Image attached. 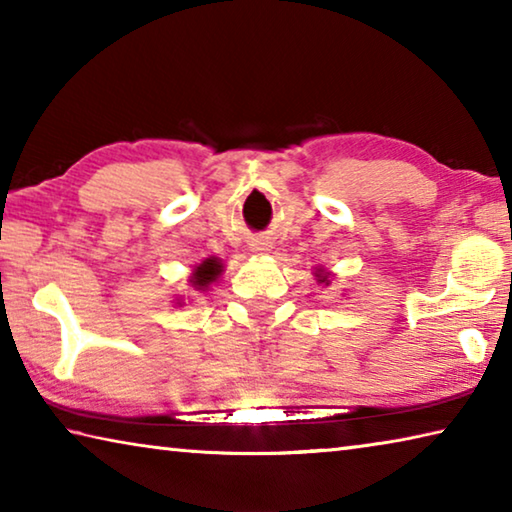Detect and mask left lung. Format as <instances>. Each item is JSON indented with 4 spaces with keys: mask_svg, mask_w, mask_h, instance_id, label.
<instances>
[{
    "mask_svg": "<svg viewBox=\"0 0 512 512\" xmlns=\"http://www.w3.org/2000/svg\"><path fill=\"white\" fill-rule=\"evenodd\" d=\"M329 275H332V273H327L325 268H316V280H318V284H325V287H327V284H329Z\"/></svg>",
    "mask_w": 512,
    "mask_h": 512,
    "instance_id": "left-lung-1",
    "label": "left lung"
}]
</instances>
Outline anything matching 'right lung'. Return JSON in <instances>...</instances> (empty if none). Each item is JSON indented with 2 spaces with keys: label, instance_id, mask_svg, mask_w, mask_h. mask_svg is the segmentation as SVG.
I'll list each match as a JSON object with an SVG mask.
<instances>
[{
  "label": "right lung",
  "instance_id": "add662e5",
  "mask_svg": "<svg viewBox=\"0 0 512 512\" xmlns=\"http://www.w3.org/2000/svg\"><path fill=\"white\" fill-rule=\"evenodd\" d=\"M221 271H223L221 259L219 257H207L203 264H198L194 268L192 280H189V282H192L194 289H207L212 282H216V277L221 275Z\"/></svg>",
  "mask_w": 512,
  "mask_h": 512
}]
</instances>
